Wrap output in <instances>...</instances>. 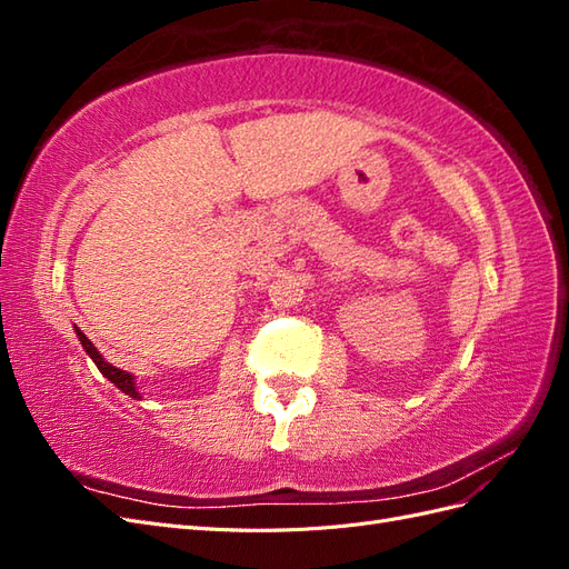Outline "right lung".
Wrapping results in <instances>:
<instances>
[{
    "instance_id": "obj_1",
    "label": "right lung",
    "mask_w": 569,
    "mask_h": 569,
    "mask_svg": "<svg viewBox=\"0 0 569 569\" xmlns=\"http://www.w3.org/2000/svg\"><path fill=\"white\" fill-rule=\"evenodd\" d=\"M78 332V339H80V343L84 347V351L90 353V358L94 360V366L99 368V372L104 375V377H109V380L123 391V393H128V396H132V399H142L140 396V391L134 389V385H132V375L130 372H126V370H120V368H116V366H111V363H107L104 358H101V353L94 349V343L84 337L80 330H76Z\"/></svg>"
}]
</instances>
